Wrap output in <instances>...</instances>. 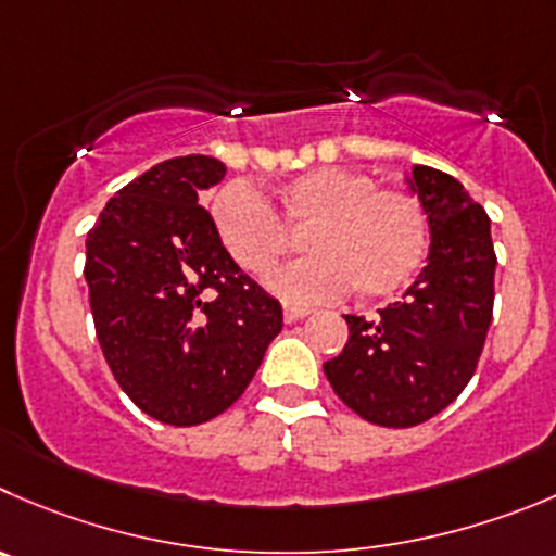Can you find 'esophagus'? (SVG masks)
Returning a JSON list of instances; mask_svg holds the SVG:
<instances>
[{
	"mask_svg": "<svg viewBox=\"0 0 556 556\" xmlns=\"http://www.w3.org/2000/svg\"><path fill=\"white\" fill-rule=\"evenodd\" d=\"M308 314L311 311L303 308V305H283V321H289V325H292V321L305 319Z\"/></svg>",
	"mask_w": 556,
	"mask_h": 556,
	"instance_id": "esophagus-1",
	"label": "esophagus"
}]
</instances>
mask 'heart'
Returning <instances> with one entry per match:
<instances>
[{"label": "heart", "mask_w": 556, "mask_h": 556, "mask_svg": "<svg viewBox=\"0 0 556 556\" xmlns=\"http://www.w3.org/2000/svg\"><path fill=\"white\" fill-rule=\"evenodd\" d=\"M213 226L242 273L267 278L305 235L308 256L273 283L283 298L311 303L346 292L390 298L420 273L431 226L417 195L379 188L354 168L325 166L278 190V213L248 182H229L213 199Z\"/></svg>", "instance_id": "obj_1"}]
</instances>
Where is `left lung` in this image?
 <instances>
[{
  "label": "left lung",
  "mask_w": 556,
  "mask_h": 556,
  "mask_svg": "<svg viewBox=\"0 0 556 556\" xmlns=\"http://www.w3.org/2000/svg\"><path fill=\"white\" fill-rule=\"evenodd\" d=\"M431 226L428 264L377 319L346 316L349 341L325 363L338 399L384 428L426 422L458 399L478 368L494 314L491 224L458 179L412 166Z\"/></svg>",
  "instance_id": "1"
}]
</instances>
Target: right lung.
I'll use <instances>...</instances> for the list:
<instances>
[{
    "mask_svg": "<svg viewBox=\"0 0 556 556\" xmlns=\"http://www.w3.org/2000/svg\"><path fill=\"white\" fill-rule=\"evenodd\" d=\"M226 166L163 161L116 190L87 235L89 308L130 401L168 426L229 409L283 327L278 300L240 273L199 193Z\"/></svg>",
    "mask_w": 556,
    "mask_h": 556,
    "instance_id": "obj_1",
    "label": "right lung"
}]
</instances>
